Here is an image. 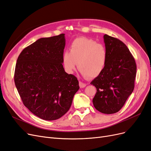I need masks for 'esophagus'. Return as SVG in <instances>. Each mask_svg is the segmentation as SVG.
Here are the masks:
<instances>
[{
    "mask_svg": "<svg viewBox=\"0 0 151 151\" xmlns=\"http://www.w3.org/2000/svg\"><path fill=\"white\" fill-rule=\"evenodd\" d=\"M79 86H80V88H85V87L86 86V84L83 83V82H81V81H79Z\"/></svg>",
    "mask_w": 151,
    "mask_h": 151,
    "instance_id": "1",
    "label": "esophagus"
}]
</instances>
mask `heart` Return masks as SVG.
<instances>
[{"label":"heart","instance_id":"1","mask_svg":"<svg viewBox=\"0 0 151 151\" xmlns=\"http://www.w3.org/2000/svg\"><path fill=\"white\" fill-rule=\"evenodd\" d=\"M107 53L101 44L86 38L76 39L70 45V52L63 55V64L65 71L72 74L77 63L81 74L95 77L103 72L106 63Z\"/></svg>","mask_w":151,"mask_h":151}]
</instances>
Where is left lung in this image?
Wrapping results in <instances>:
<instances>
[{"instance_id":"1","label":"left lung","mask_w":151,"mask_h":151,"mask_svg":"<svg viewBox=\"0 0 151 151\" xmlns=\"http://www.w3.org/2000/svg\"><path fill=\"white\" fill-rule=\"evenodd\" d=\"M107 53L103 72L91 82L96 88L94 108L104 114L118 112L134 89L137 67L134 58L122 41L108 35L103 36Z\"/></svg>"}]
</instances>
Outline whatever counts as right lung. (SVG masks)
I'll use <instances>...</instances> for the list:
<instances>
[{"label":"right lung","instance_id":"add662e5","mask_svg":"<svg viewBox=\"0 0 151 151\" xmlns=\"http://www.w3.org/2000/svg\"><path fill=\"white\" fill-rule=\"evenodd\" d=\"M65 34L42 38L17 58L14 82L24 106L45 120H55L68 111L79 81L63 67Z\"/></svg>","mask_w":151,"mask_h":151}]
</instances>
